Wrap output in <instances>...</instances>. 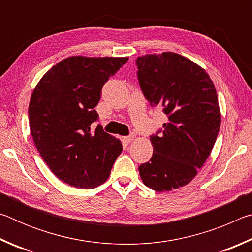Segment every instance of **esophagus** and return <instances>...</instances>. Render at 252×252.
Returning a JSON list of instances; mask_svg holds the SVG:
<instances>
[{
  "instance_id": "1",
  "label": "esophagus",
  "mask_w": 252,
  "mask_h": 252,
  "mask_svg": "<svg viewBox=\"0 0 252 252\" xmlns=\"http://www.w3.org/2000/svg\"><path fill=\"white\" fill-rule=\"evenodd\" d=\"M123 139H125L126 142H131V141H133V140H134V134L131 133L130 135L125 136V138H123Z\"/></svg>"
}]
</instances>
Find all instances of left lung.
I'll return each mask as SVG.
<instances>
[{
    "label": "left lung",
    "mask_w": 252,
    "mask_h": 252,
    "mask_svg": "<svg viewBox=\"0 0 252 252\" xmlns=\"http://www.w3.org/2000/svg\"><path fill=\"white\" fill-rule=\"evenodd\" d=\"M135 64L144 97L168 117L150 135L153 155L139 167L140 177L158 192L178 189L197 176L215 146L221 123L216 88L202 67L180 54L144 55Z\"/></svg>",
    "instance_id": "left-lung-1"
}]
</instances>
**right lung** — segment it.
Wrapping results in <instances>:
<instances>
[{"label":"right lung","instance_id":"right-lung-1","mask_svg":"<svg viewBox=\"0 0 252 252\" xmlns=\"http://www.w3.org/2000/svg\"><path fill=\"white\" fill-rule=\"evenodd\" d=\"M127 58L71 57L51 67L29 104L33 141L60 180L92 189L109 178L122 151L120 140L103 131L95 106L110 76Z\"/></svg>","mask_w":252,"mask_h":252}]
</instances>
